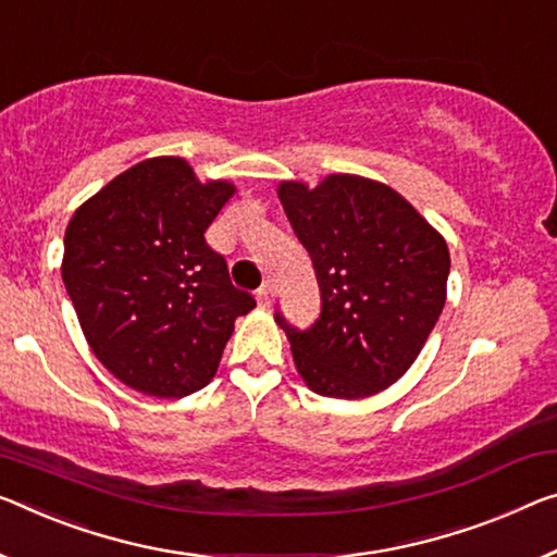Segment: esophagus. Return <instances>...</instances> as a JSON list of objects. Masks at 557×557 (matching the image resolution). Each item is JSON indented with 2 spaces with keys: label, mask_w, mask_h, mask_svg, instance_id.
I'll return each instance as SVG.
<instances>
[{
  "label": "esophagus",
  "mask_w": 557,
  "mask_h": 557,
  "mask_svg": "<svg viewBox=\"0 0 557 557\" xmlns=\"http://www.w3.org/2000/svg\"><path fill=\"white\" fill-rule=\"evenodd\" d=\"M273 296H276V286H273V281H267V284L259 288V294H256V301H259L261 308H271Z\"/></svg>",
  "instance_id": "obj_1"
}]
</instances>
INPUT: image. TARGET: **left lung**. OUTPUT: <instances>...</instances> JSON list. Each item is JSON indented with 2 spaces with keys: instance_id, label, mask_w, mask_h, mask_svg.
Segmentation results:
<instances>
[{
  "instance_id": "left-lung-1",
  "label": "left lung",
  "mask_w": 557,
  "mask_h": 557,
  "mask_svg": "<svg viewBox=\"0 0 557 557\" xmlns=\"http://www.w3.org/2000/svg\"><path fill=\"white\" fill-rule=\"evenodd\" d=\"M278 199L321 288L308 331L276 313L296 371L319 396H375L413 366L446 306V238L396 189L366 176L329 174L313 189L281 182Z\"/></svg>"
}]
</instances>
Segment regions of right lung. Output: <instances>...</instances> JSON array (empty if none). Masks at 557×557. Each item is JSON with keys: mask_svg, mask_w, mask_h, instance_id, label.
I'll use <instances>...</instances> for the list:
<instances>
[{"mask_svg": "<svg viewBox=\"0 0 557 557\" xmlns=\"http://www.w3.org/2000/svg\"><path fill=\"white\" fill-rule=\"evenodd\" d=\"M234 194L226 178L199 182L182 157H153L70 219L66 294L94 356L124 386L184 398L216 375L234 321L256 306L203 238Z\"/></svg>", "mask_w": 557, "mask_h": 557, "instance_id": "add662e5", "label": "right lung"}]
</instances>
